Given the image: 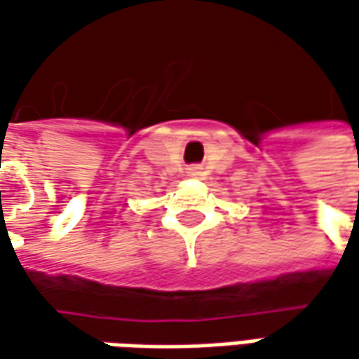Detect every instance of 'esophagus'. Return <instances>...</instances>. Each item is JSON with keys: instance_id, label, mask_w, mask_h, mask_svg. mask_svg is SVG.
Instances as JSON below:
<instances>
[{"instance_id": "obj_1", "label": "esophagus", "mask_w": 359, "mask_h": 359, "mask_svg": "<svg viewBox=\"0 0 359 359\" xmlns=\"http://www.w3.org/2000/svg\"><path fill=\"white\" fill-rule=\"evenodd\" d=\"M187 175H201V168L200 165H191V168H187Z\"/></svg>"}]
</instances>
